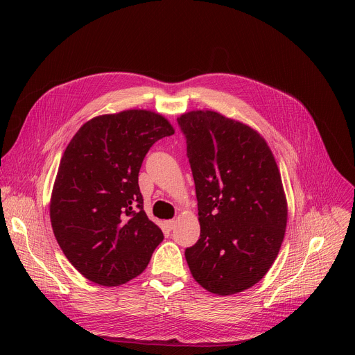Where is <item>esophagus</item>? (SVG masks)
<instances>
[{
	"label": "esophagus",
	"mask_w": 355,
	"mask_h": 355,
	"mask_svg": "<svg viewBox=\"0 0 355 355\" xmlns=\"http://www.w3.org/2000/svg\"><path fill=\"white\" fill-rule=\"evenodd\" d=\"M175 225H177V222H175L174 219H171V220H166V226H167V229H168V230H173V229L175 227Z\"/></svg>",
	"instance_id": "obj_1"
}]
</instances>
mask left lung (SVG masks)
<instances>
[{
	"label": "left lung",
	"mask_w": 355,
	"mask_h": 355,
	"mask_svg": "<svg viewBox=\"0 0 355 355\" xmlns=\"http://www.w3.org/2000/svg\"><path fill=\"white\" fill-rule=\"evenodd\" d=\"M200 223L185 248L195 281L218 295L256 285L275 261L286 227L281 174L266 140L214 111L181 115Z\"/></svg>",
	"instance_id": "obj_1"
}]
</instances>
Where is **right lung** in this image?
Segmentation results:
<instances>
[{
    "mask_svg": "<svg viewBox=\"0 0 355 355\" xmlns=\"http://www.w3.org/2000/svg\"><path fill=\"white\" fill-rule=\"evenodd\" d=\"M171 135L162 115L130 110L88 121L69 143L50 220L64 256L87 279L125 284L144 271L163 241L143 211L139 171L150 147Z\"/></svg>",
    "mask_w": 355,
    "mask_h": 355,
    "instance_id": "right-lung-1",
    "label": "right lung"
}]
</instances>
